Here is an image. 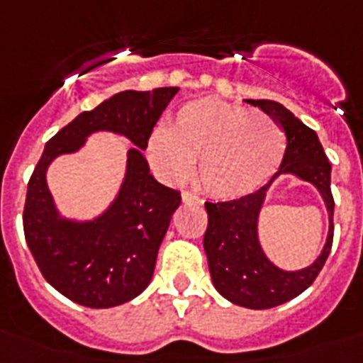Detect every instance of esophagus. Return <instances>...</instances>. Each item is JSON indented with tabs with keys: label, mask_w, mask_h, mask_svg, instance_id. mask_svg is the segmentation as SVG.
I'll list each match as a JSON object with an SVG mask.
<instances>
[{
	"label": "esophagus",
	"mask_w": 363,
	"mask_h": 363,
	"mask_svg": "<svg viewBox=\"0 0 363 363\" xmlns=\"http://www.w3.org/2000/svg\"><path fill=\"white\" fill-rule=\"evenodd\" d=\"M182 201L184 203H198V205H203V199L198 198L194 192H182Z\"/></svg>",
	"instance_id": "esophagus-1"
}]
</instances>
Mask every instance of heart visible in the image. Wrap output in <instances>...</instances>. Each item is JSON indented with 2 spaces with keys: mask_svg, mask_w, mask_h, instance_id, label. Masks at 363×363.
<instances>
[{
  "mask_svg": "<svg viewBox=\"0 0 363 363\" xmlns=\"http://www.w3.org/2000/svg\"><path fill=\"white\" fill-rule=\"evenodd\" d=\"M284 150L275 121L220 99L186 104L169 131L158 128L148 141V156L169 181H184L199 161V184L215 199L256 192L275 175Z\"/></svg>",
  "mask_w": 363,
  "mask_h": 363,
  "instance_id": "b5f03b06",
  "label": "heart"
}]
</instances>
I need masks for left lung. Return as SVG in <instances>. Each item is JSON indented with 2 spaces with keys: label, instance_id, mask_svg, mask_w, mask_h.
Wrapping results in <instances>:
<instances>
[{
  "label": "left lung",
  "instance_id": "1",
  "mask_svg": "<svg viewBox=\"0 0 363 363\" xmlns=\"http://www.w3.org/2000/svg\"><path fill=\"white\" fill-rule=\"evenodd\" d=\"M259 107L281 125L286 135V150L281 167L271 181L256 192L232 201L205 203L209 224L203 247L213 284L235 305L247 309H271L286 303L313 284L326 264L333 242L332 164L328 162L318 135L303 122L269 99H245ZM281 174H294L311 182L321 192L330 215V230L321 256L305 270L284 272L277 268L261 250L257 216L272 181Z\"/></svg>",
  "mask_w": 363,
  "mask_h": 363
}]
</instances>
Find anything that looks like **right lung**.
<instances>
[{
  "instance_id": "obj_1",
  "label": "right lung",
  "mask_w": 363,
  "mask_h": 363,
  "mask_svg": "<svg viewBox=\"0 0 363 363\" xmlns=\"http://www.w3.org/2000/svg\"><path fill=\"white\" fill-rule=\"evenodd\" d=\"M177 86L115 94L84 111L45 145L28 182L26 242L50 286L92 309H109L137 298L152 279L158 248L181 205V192L150 175L143 150ZM94 130L128 136L126 177L110 209L86 223L60 217L46 186V169L60 153L76 152Z\"/></svg>"
}]
</instances>
